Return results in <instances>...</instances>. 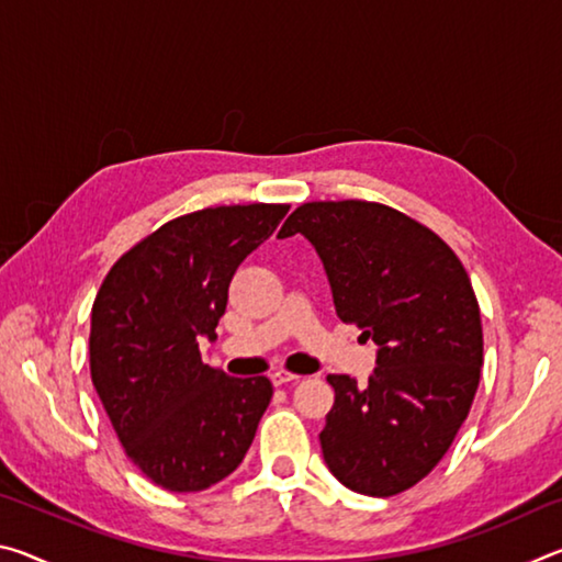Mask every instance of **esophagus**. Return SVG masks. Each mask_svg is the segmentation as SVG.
<instances>
[{
    "label": "esophagus",
    "instance_id": "esophagus-1",
    "mask_svg": "<svg viewBox=\"0 0 562 562\" xmlns=\"http://www.w3.org/2000/svg\"><path fill=\"white\" fill-rule=\"evenodd\" d=\"M270 379H272V384H274V386H284V384L300 382V376H297V374H292V372H288V369H278V372H272V374H270Z\"/></svg>",
    "mask_w": 562,
    "mask_h": 562
}]
</instances>
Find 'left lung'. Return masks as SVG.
Listing matches in <instances>:
<instances>
[{
	"label": "left lung",
	"mask_w": 562,
	"mask_h": 562,
	"mask_svg": "<svg viewBox=\"0 0 562 562\" xmlns=\"http://www.w3.org/2000/svg\"><path fill=\"white\" fill-rule=\"evenodd\" d=\"M302 233L325 262L337 317L379 347L364 386L329 374L319 434L347 488L389 498L416 486L471 412L483 327L469 272L439 235L369 201L302 203L278 237Z\"/></svg>",
	"instance_id": "obj_1"
}]
</instances>
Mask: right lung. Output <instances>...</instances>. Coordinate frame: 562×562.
<instances>
[{
	"mask_svg": "<svg viewBox=\"0 0 562 562\" xmlns=\"http://www.w3.org/2000/svg\"><path fill=\"white\" fill-rule=\"evenodd\" d=\"M288 203L180 215L113 262L91 307L89 364L113 431L156 486L205 491L231 475L272 398L268 376L235 379L201 359L227 288Z\"/></svg>",
	"mask_w": 562,
	"mask_h": 562,
	"instance_id": "1",
	"label": "right lung"
}]
</instances>
